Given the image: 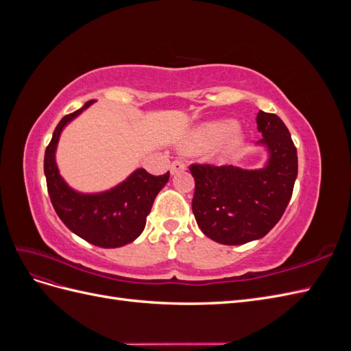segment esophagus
<instances>
[{
    "mask_svg": "<svg viewBox=\"0 0 351 351\" xmlns=\"http://www.w3.org/2000/svg\"><path fill=\"white\" fill-rule=\"evenodd\" d=\"M186 169V164L182 161V159H176L171 164V174H177V173H182Z\"/></svg>",
    "mask_w": 351,
    "mask_h": 351,
    "instance_id": "obj_1",
    "label": "esophagus"
}]
</instances>
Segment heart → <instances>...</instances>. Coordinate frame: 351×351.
Listing matches in <instances>:
<instances>
[{
	"label": "heart",
	"instance_id": "obj_1",
	"mask_svg": "<svg viewBox=\"0 0 351 351\" xmlns=\"http://www.w3.org/2000/svg\"><path fill=\"white\" fill-rule=\"evenodd\" d=\"M218 158L221 161L231 159L234 156L243 143V136L237 130V124L234 121H214L197 127V129L187 137L184 143V149L189 152H202L209 147L218 145L221 141Z\"/></svg>",
	"mask_w": 351,
	"mask_h": 351
}]
</instances>
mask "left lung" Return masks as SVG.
I'll list each match as a JSON object with an SVG mask.
<instances>
[{
  "instance_id": "obj_1",
  "label": "left lung",
  "mask_w": 351,
  "mask_h": 351,
  "mask_svg": "<svg viewBox=\"0 0 351 351\" xmlns=\"http://www.w3.org/2000/svg\"><path fill=\"white\" fill-rule=\"evenodd\" d=\"M269 158L261 169L232 165L192 164L195 178L192 209L205 236L236 246L262 239L281 219L297 178V151L278 115L256 117Z\"/></svg>"
}]
</instances>
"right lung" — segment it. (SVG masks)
I'll return each mask as SVG.
<instances>
[{"mask_svg":"<svg viewBox=\"0 0 351 351\" xmlns=\"http://www.w3.org/2000/svg\"><path fill=\"white\" fill-rule=\"evenodd\" d=\"M89 101L77 111L62 117L47 146L44 171L51 204L57 215L74 234L104 249L121 247L142 234L154 200L169 178L152 176L143 168L127 177L111 190L95 195L79 193L61 178L56 164V149L66 124L86 110Z\"/></svg>","mask_w":351,"mask_h":351,"instance_id":"add662e5","label":"right lung"}]
</instances>
